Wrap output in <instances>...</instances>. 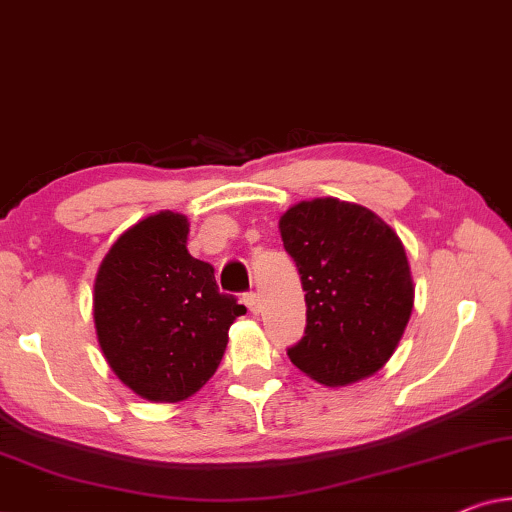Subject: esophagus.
<instances>
[{
    "label": "esophagus",
    "instance_id": "obj_1",
    "mask_svg": "<svg viewBox=\"0 0 512 512\" xmlns=\"http://www.w3.org/2000/svg\"><path fill=\"white\" fill-rule=\"evenodd\" d=\"M243 304L250 308V313H259V301L255 292H246L243 294Z\"/></svg>",
    "mask_w": 512,
    "mask_h": 512
}]
</instances>
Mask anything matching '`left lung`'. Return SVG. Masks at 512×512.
I'll list each match as a JSON object with an SVG mask.
<instances>
[{
  "mask_svg": "<svg viewBox=\"0 0 512 512\" xmlns=\"http://www.w3.org/2000/svg\"><path fill=\"white\" fill-rule=\"evenodd\" d=\"M283 246L306 292V331L290 362L327 387L383 369L413 311L415 287L397 232L369 208L334 197L280 215Z\"/></svg>",
  "mask_w": 512,
  "mask_h": 512,
  "instance_id": "obj_1",
  "label": "left lung"
}]
</instances>
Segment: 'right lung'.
I'll return each mask as SVG.
<instances>
[{
  "mask_svg": "<svg viewBox=\"0 0 512 512\" xmlns=\"http://www.w3.org/2000/svg\"><path fill=\"white\" fill-rule=\"evenodd\" d=\"M190 222L160 211L129 227L99 264L95 329L129 390L176 403L208 383L246 306L222 294L213 266L187 253Z\"/></svg>",
  "mask_w": 512,
  "mask_h": 512,
  "instance_id": "right-lung-1",
  "label": "right lung"
}]
</instances>
